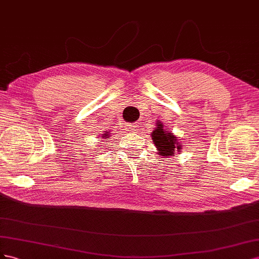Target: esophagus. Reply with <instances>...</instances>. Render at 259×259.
Listing matches in <instances>:
<instances>
[{"instance_id": "34e87169", "label": "esophagus", "mask_w": 259, "mask_h": 259, "mask_svg": "<svg viewBox=\"0 0 259 259\" xmlns=\"http://www.w3.org/2000/svg\"><path fill=\"white\" fill-rule=\"evenodd\" d=\"M125 128H127L128 131L136 132V131L140 130V125L138 122H134V123H128L127 125H125Z\"/></svg>"}]
</instances>
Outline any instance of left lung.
I'll return each instance as SVG.
<instances>
[{
    "label": "left lung",
    "mask_w": 259,
    "mask_h": 259,
    "mask_svg": "<svg viewBox=\"0 0 259 259\" xmlns=\"http://www.w3.org/2000/svg\"><path fill=\"white\" fill-rule=\"evenodd\" d=\"M152 139L161 156H170L175 154V151L180 152L181 150V144L178 142V140L171 132H166L165 129H162L161 122H158L157 128L154 130Z\"/></svg>",
    "instance_id": "obj_1"
}]
</instances>
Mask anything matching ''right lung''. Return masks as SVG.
Returning <instances> with one entry per match:
<instances>
[{
  "label": "right lung",
  "mask_w": 259,
  "mask_h": 259,
  "mask_svg": "<svg viewBox=\"0 0 259 259\" xmlns=\"http://www.w3.org/2000/svg\"><path fill=\"white\" fill-rule=\"evenodd\" d=\"M105 136V138H106V136H107V132H106V135H104Z\"/></svg>",
  "instance_id": "add662e5"
}]
</instances>
